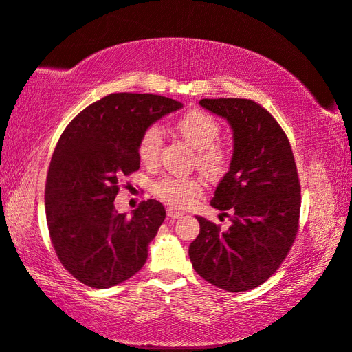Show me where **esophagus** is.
Instances as JSON below:
<instances>
[{
  "instance_id": "34e87169",
  "label": "esophagus",
  "mask_w": 352,
  "mask_h": 352,
  "mask_svg": "<svg viewBox=\"0 0 352 352\" xmlns=\"http://www.w3.org/2000/svg\"><path fill=\"white\" fill-rule=\"evenodd\" d=\"M166 214H168V217H170L171 219H179V218H182V212L176 210V208H173V207H170L168 210H166Z\"/></svg>"
}]
</instances>
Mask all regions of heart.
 Listing matches in <instances>:
<instances>
[{
    "label": "heart",
    "instance_id": "1",
    "mask_svg": "<svg viewBox=\"0 0 352 352\" xmlns=\"http://www.w3.org/2000/svg\"><path fill=\"white\" fill-rule=\"evenodd\" d=\"M177 129L190 145L198 151V168L208 177L224 175L229 164V154L217 144L221 128L214 117L206 111L193 109L177 122ZM164 133L159 125L148 126L139 140L138 154L142 164L154 165L162 148ZM202 193V182L195 177L165 176L154 184V195L175 207H187Z\"/></svg>",
    "mask_w": 352,
    "mask_h": 352
}]
</instances>
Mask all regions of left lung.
<instances>
[{
    "label": "left lung",
    "mask_w": 352,
    "mask_h": 352,
    "mask_svg": "<svg viewBox=\"0 0 352 352\" xmlns=\"http://www.w3.org/2000/svg\"><path fill=\"white\" fill-rule=\"evenodd\" d=\"M233 133L229 171L210 206L230 214V227L196 217L201 230L190 244L193 269L229 292L263 285L285 260L297 235L300 182L285 131L266 109L248 98H202Z\"/></svg>",
    "instance_id": "8db88e82"
}]
</instances>
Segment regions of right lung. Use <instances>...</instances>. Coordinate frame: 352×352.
<instances>
[{"mask_svg":"<svg viewBox=\"0 0 352 352\" xmlns=\"http://www.w3.org/2000/svg\"><path fill=\"white\" fill-rule=\"evenodd\" d=\"M181 108L168 97L117 92L85 108L61 134L47 171L46 218L58 260L83 285L108 289L144 267L165 208L148 199L126 217L114 199L120 176L139 170L145 129Z\"/></svg>","mask_w":352,"mask_h":352,"instance_id":"add662e5","label":"right lung"}]
</instances>
